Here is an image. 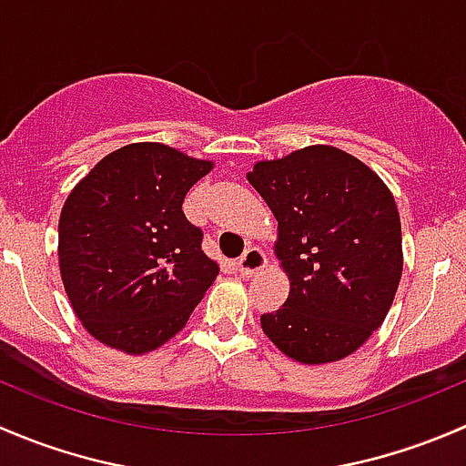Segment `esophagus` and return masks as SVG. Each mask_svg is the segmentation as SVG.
<instances>
[{
	"label": "esophagus",
	"instance_id": "obj_1",
	"mask_svg": "<svg viewBox=\"0 0 466 466\" xmlns=\"http://www.w3.org/2000/svg\"><path fill=\"white\" fill-rule=\"evenodd\" d=\"M266 255L259 250V248H248L246 252H243V257H238L237 259V270L241 272L243 277H252L255 272H259L266 268Z\"/></svg>",
	"mask_w": 466,
	"mask_h": 466
}]
</instances>
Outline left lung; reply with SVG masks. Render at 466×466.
Here are the masks:
<instances>
[{
    "mask_svg": "<svg viewBox=\"0 0 466 466\" xmlns=\"http://www.w3.org/2000/svg\"><path fill=\"white\" fill-rule=\"evenodd\" d=\"M277 218L290 281L261 329L304 365L354 354L383 324L403 270L397 203L377 173L336 146H307L248 173Z\"/></svg>",
    "mask_w": 466,
    "mask_h": 466,
    "instance_id": "8db88e82",
    "label": "left lung"
}]
</instances>
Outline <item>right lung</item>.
I'll use <instances>...</instances> for the list:
<instances>
[{
    "instance_id": "1",
    "label": "right lung",
    "mask_w": 466,
    "mask_h": 466,
    "mask_svg": "<svg viewBox=\"0 0 466 466\" xmlns=\"http://www.w3.org/2000/svg\"><path fill=\"white\" fill-rule=\"evenodd\" d=\"M214 168L171 146L139 142L106 155L65 200L58 263L83 327L103 345L146 354L198 307L218 263L182 203Z\"/></svg>"
}]
</instances>
